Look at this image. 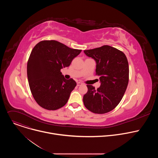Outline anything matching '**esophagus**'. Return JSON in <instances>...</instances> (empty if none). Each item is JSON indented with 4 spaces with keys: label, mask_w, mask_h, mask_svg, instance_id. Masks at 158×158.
I'll return each mask as SVG.
<instances>
[{
    "label": "esophagus",
    "mask_w": 158,
    "mask_h": 158,
    "mask_svg": "<svg viewBox=\"0 0 158 158\" xmlns=\"http://www.w3.org/2000/svg\"><path fill=\"white\" fill-rule=\"evenodd\" d=\"M82 85V82H77V86H79V85Z\"/></svg>",
    "instance_id": "esophagus-1"
}]
</instances>
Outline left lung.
Wrapping results in <instances>:
<instances>
[{"instance_id":"obj_1","label":"left lung","mask_w":158,"mask_h":158,"mask_svg":"<svg viewBox=\"0 0 158 158\" xmlns=\"http://www.w3.org/2000/svg\"><path fill=\"white\" fill-rule=\"evenodd\" d=\"M96 62V74L101 85L97 90L87 85L83 97L85 107L96 114H104L114 109L121 101L129 82V64L125 54L109 46L84 51Z\"/></svg>"}]
</instances>
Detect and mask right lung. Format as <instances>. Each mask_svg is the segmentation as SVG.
I'll return each mask as SVG.
<instances>
[{
    "label": "right lung",
    "mask_w": 158,
    "mask_h": 158,
    "mask_svg": "<svg viewBox=\"0 0 158 158\" xmlns=\"http://www.w3.org/2000/svg\"><path fill=\"white\" fill-rule=\"evenodd\" d=\"M81 51L54 40L35 45L27 62V73L31 91L40 106L56 110L67 102L77 84L73 79H65L60 69L69 67Z\"/></svg>",
    "instance_id": "add662e5"
}]
</instances>
